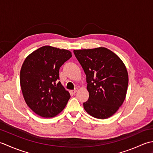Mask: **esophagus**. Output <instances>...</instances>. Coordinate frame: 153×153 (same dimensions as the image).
Masks as SVG:
<instances>
[{
	"label": "esophagus",
	"instance_id": "esophagus-1",
	"mask_svg": "<svg viewBox=\"0 0 153 153\" xmlns=\"http://www.w3.org/2000/svg\"><path fill=\"white\" fill-rule=\"evenodd\" d=\"M76 91H77V89H74V90H72V91H71V93H72V94H75V93H76Z\"/></svg>",
	"mask_w": 153,
	"mask_h": 153
}]
</instances>
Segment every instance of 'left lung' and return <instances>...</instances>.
I'll return each mask as SVG.
<instances>
[{
  "instance_id": "8db88e82",
  "label": "left lung",
  "mask_w": 153,
  "mask_h": 153,
  "mask_svg": "<svg viewBox=\"0 0 153 153\" xmlns=\"http://www.w3.org/2000/svg\"><path fill=\"white\" fill-rule=\"evenodd\" d=\"M74 53L86 75L89 97L83 102L84 109L94 118H109L126 96L128 74L124 64L105 47L74 50Z\"/></svg>"
}]
</instances>
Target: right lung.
I'll list each match as a JSON object with an SVG mask.
<instances>
[{
	"instance_id": "right-lung-1",
	"label": "right lung",
	"mask_w": 153,
	"mask_h": 153,
	"mask_svg": "<svg viewBox=\"0 0 153 153\" xmlns=\"http://www.w3.org/2000/svg\"><path fill=\"white\" fill-rule=\"evenodd\" d=\"M72 56L70 51L42 47L25 58L20 71V85L27 106L43 118H52L66 106L70 93L58 80L59 70Z\"/></svg>"
}]
</instances>
